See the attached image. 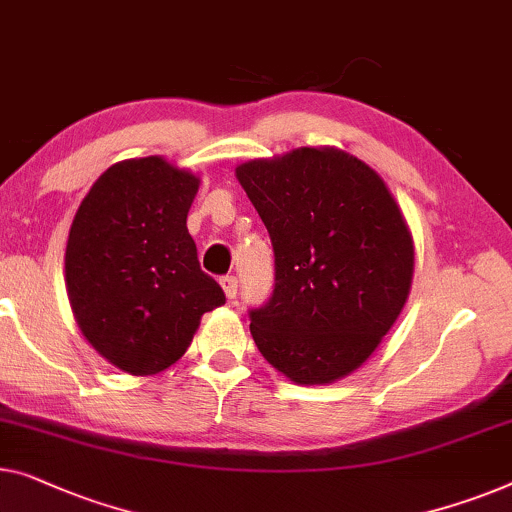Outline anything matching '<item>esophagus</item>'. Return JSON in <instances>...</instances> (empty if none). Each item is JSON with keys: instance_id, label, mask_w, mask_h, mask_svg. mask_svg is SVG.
<instances>
[{"instance_id": "1", "label": "esophagus", "mask_w": 512, "mask_h": 512, "mask_svg": "<svg viewBox=\"0 0 512 512\" xmlns=\"http://www.w3.org/2000/svg\"><path fill=\"white\" fill-rule=\"evenodd\" d=\"M219 284H221V288H224L226 298L235 300V295H238V279H235L233 274H226V277L219 279Z\"/></svg>"}]
</instances>
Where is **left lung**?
<instances>
[{
    "label": "left lung",
    "instance_id": "8db88e82",
    "mask_svg": "<svg viewBox=\"0 0 512 512\" xmlns=\"http://www.w3.org/2000/svg\"><path fill=\"white\" fill-rule=\"evenodd\" d=\"M235 175L274 249V291L249 309L258 351L300 385L348 376L409 298L413 238L402 210L376 170L335 147L254 159Z\"/></svg>",
    "mask_w": 512,
    "mask_h": 512
}]
</instances>
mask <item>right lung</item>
I'll list each match as a JSON object with an SVG mask.
<instances>
[{
  "label": "right lung",
  "instance_id": "obj_1",
  "mask_svg": "<svg viewBox=\"0 0 512 512\" xmlns=\"http://www.w3.org/2000/svg\"><path fill=\"white\" fill-rule=\"evenodd\" d=\"M198 182L161 157L120 161L73 217L64 256L73 316L122 372H164L187 351L205 311L226 302L187 231Z\"/></svg>",
  "mask_w": 512,
  "mask_h": 512
}]
</instances>
